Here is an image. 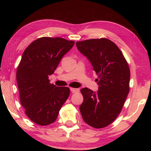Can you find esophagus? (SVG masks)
I'll list each match as a JSON object with an SVG mask.
<instances>
[{
    "label": "esophagus",
    "instance_id": "esophagus-1",
    "mask_svg": "<svg viewBox=\"0 0 151 151\" xmlns=\"http://www.w3.org/2000/svg\"><path fill=\"white\" fill-rule=\"evenodd\" d=\"M70 91L72 92L73 93H76L79 92V89L78 88H70Z\"/></svg>",
    "mask_w": 151,
    "mask_h": 151
}]
</instances>
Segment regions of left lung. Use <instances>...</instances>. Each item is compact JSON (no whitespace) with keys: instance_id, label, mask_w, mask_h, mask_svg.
<instances>
[{"instance_id":"1","label":"left lung","mask_w":151,"mask_h":151,"mask_svg":"<svg viewBox=\"0 0 151 151\" xmlns=\"http://www.w3.org/2000/svg\"><path fill=\"white\" fill-rule=\"evenodd\" d=\"M76 45L98 76L97 93L88 88L81 90L84 99L81 115L91 127L102 129L111 124L123 107L130 88L129 64L119 48L105 38L78 41Z\"/></svg>"}]
</instances>
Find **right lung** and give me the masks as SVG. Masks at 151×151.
I'll return each mask as SVG.
<instances>
[{"label":"right lung","mask_w":151,"mask_h":151,"mask_svg":"<svg viewBox=\"0 0 151 151\" xmlns=\"http://www.w3.org/2000/svg\"><path fill=\"white\" fill-rule=\"evenodd\" d=\"M75 44L63 38L41 37L28 46L17 70L20 101L35 123L45 126L54 122L70 94L68 87L50 83L61 58Z\"/></svg>","instance_id":"1"}]
</instances>
